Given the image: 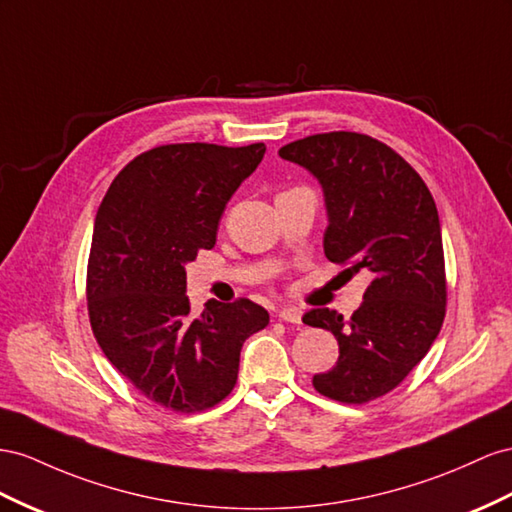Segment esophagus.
<instances>
[{"label":"esophagus","instance_id":"esophagus-1","mask_svg":"<svg viewBox=\"0 0 512 512\" xmlns=\"http://www.w3.org/2000/svg\"><path fill=\"white\" fill-rule=\"evenodd\" d=\"M278 321H284V323H295L299 325L301 323V310L299 308H282L278 310Z\"/></svg>","mask_w":512,"mask_h":512}]
</instances>
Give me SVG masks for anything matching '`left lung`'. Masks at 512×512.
<instances>
[{"mask_svg": "<svg viewBox=\"0 0 512 512\" xmlns=\"http://www.w3.org/2000/svg\"><path fill=\"white\" fill-rule=\"evenodd\" d=\"M280 157L310 170L325 191V256L370 275L351 319L314 308L303 323L336 336V366L314 375V390L364 405L405 381L435 342L448 286L435 200L396 150L353 131L308 135Z\"/></svg>", "mask_w": 512, "mask_h": 512, "instance_id": "obj_1", "label": "left lung"}]
</instances>
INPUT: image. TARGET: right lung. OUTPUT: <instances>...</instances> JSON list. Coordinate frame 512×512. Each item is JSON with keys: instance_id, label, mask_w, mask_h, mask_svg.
Segmentation results:
<instances>
[{"instance_id": "obj_1", "label": "right lung", "mask_w": 512, "mask_h": 512, "mask_svg": "<svg viewBox=\"0 0 512 512\" xmlns=\"http://www.w3.org/2000/svg\"><path fill=\"white\" fill-rule=\"evenodd\" d=\"M191 142L150 148L109 185L88 258L92 334L112 366L153 403L206 411L232 392L243 342L269 325L250 299L209 301L196 316L185 265L211 250L232 193L265 157Z\"/></svg>"}]
</instances>
